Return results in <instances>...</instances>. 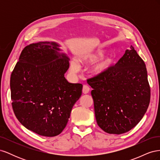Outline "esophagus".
Wrapping results in <instances>:
<instances>
[{
	"label": "esophagus",
	"mask_w": 160,
	"mask_h": 160,
	"mask_svg": "<svg viewBox=\"0 0 160 160\" xmlns=\"http://www.w3.org/2000/svg\"><path fill=\"white\" fill-rule=\"evenodd\" d=\"M89 90H90V88H89V87L88 85H83V93L84 94L88 93L89 92Z\"/></svg>",
	"instance_id": "esophagus-1"
}]
</instances>
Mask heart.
<instances>
[{
  "mask_svg": "<svg viewBox=\"0 0 160 160\" xmlns=\"http://www.w3.org/2000/svg\"><path fill=\"white\" fill-rule=\"evenodd\" d=\"M105 51L102 49L97 50L94 52H91L82 57L81 59L86 63H92L96 61L99 58L102 57ZM113 62V58L111 56H105L98 61L92 67V71L96 75L103 73L109 69ZM71 71L72 72H78L81 70V65L79 62L77 60H72L71 62Z\"/></svg>",
  "mask_w": 160,
  "mask_h": 160,
  "instance_id": "b5f03b06",
  "label": "heart"
}]
</instances>
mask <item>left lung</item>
Segmentation results:
<instances>
[{
  "label": "left lung",
  "instance_id": "1",
  "mask_svg": "<svg viewBox=\"0 0 160 160\" xmlns=\"http://www.w3.org/2000/svg\"><path fill=\"white\" fill-rule=\"evenodd\" d=\"M87 81L93 88L97 123L104 132H128L146 113L151 95L148 72L132 45L114 66Z\"/></svg>",
  "mask_w": 160,
  "mask_h": 160
}]
</instances>
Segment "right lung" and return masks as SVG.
Returning <instances> with one entry per match:
<instances>
[{"instance_id":"add662e5","label":"right lung","mask_w":160,"mask_h":160,"mask_svg":"<svg viewBox=\"0 0 160 160\" xmlns=\"http://www.w3.org/2000/svg\"><path fill=\"white\" fill-rule=\"evenodd\" d=\"M55 42L24 48L11 76L12 107L24 127L42 136L54 137L66 127L83 85L64 75L69 59Z\"/></svg>"}]
</instances>
